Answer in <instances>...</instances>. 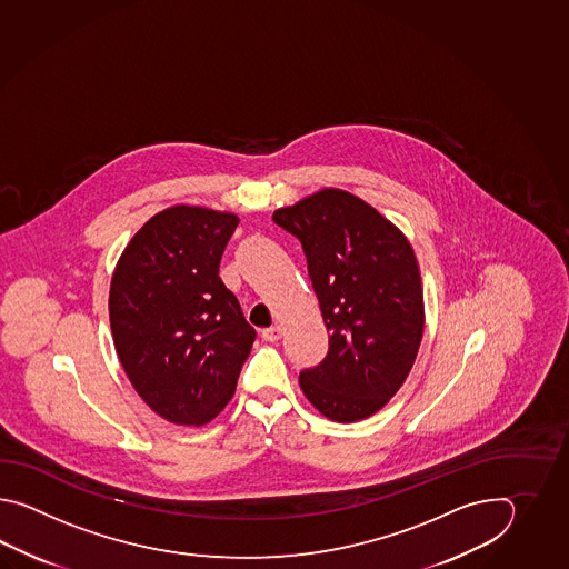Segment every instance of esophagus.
Here are the masks:
<instances>
[{"mask_svg":"<svg viewBox=\"0 0 569 569\" xmlns=\"http://www.w3.org/2000/svg\"><path fill=\"white\" fill-rule=\"evenodd\" d=\"M262 338H264V341H279V339L282 338V327H268V329L262 331Z\"/></svg>","mask_w":569,"mask_h":569,"instance_id":"34e87169","label":"esophagus"}]
</instances>
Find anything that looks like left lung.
<instances>
[{"label":"left lung","mask_w":569,"mask_h":569,"mask_svg":"<svg viewBox=\"0 0 569 569\" xmlns=\"http://www.w3.org/2000/svg\"><path fill=\"white\" fill-rule=\"evenodd\" d=\"M272 219L302 243L329 351L299 376L338 423L380 411L405 385L425 331L423 284L409 238L358 194L326 187Z\"/></svg>","instance_id":"obj_1"}]
</instances>
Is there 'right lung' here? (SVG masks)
<instances>
[{"label":"right lung","instance_id":"obj_1","mask_svg":"<svg viewBox=\"0 0 569 569\" xmlns=\"http://www.w3.org/2000/svg\"><path fill=\"white\" fill-rule=\"evenodd\" d=\"M238 223L231 211L167 207L133 233L113 268V346L133 390L169 423L216 419L252 350L256 331L219 279Z\"/></svg>","mask_w":569,"mask_h":569}]
</instances>
